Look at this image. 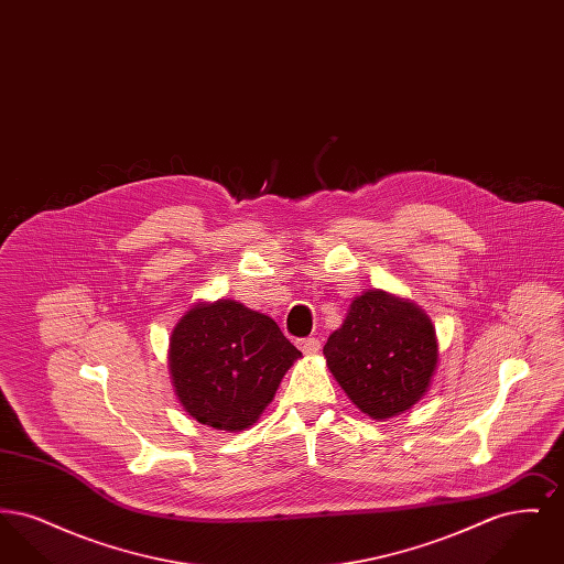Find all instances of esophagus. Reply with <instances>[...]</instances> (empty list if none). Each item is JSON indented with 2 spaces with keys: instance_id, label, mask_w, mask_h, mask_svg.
I'll use <instances>...</instances> for the list:
<instances>
[{
  "instance_id": "esophagus-1",
  "label": "esophagus",
  "mask_w": 564,
  "mask_h": 564,
  "mask_svg": "<svg viewBox=\"0 0 564 564\" xmlns=\"http://www.w3.org/2000/svg\"><path fill=\"white\" fill-rule=\"evenodd\" d=\"M297 347L306 355H315L322 349V343H319V338H302V340H297Z\"/></svg>"
}]
</instances>
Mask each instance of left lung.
I'll return each mask as SVG.
<instances>
[{"label": "left lung", "instance_id": "1", "mask_svg": "<svg viewBox=\"0 0 564 564\" xmlns=\"http://www.w3.org/2000/svg\"><path fill=\"white\" fill-rule=\"evenodd\" d=\"M323 355L350 402L382 421L427 393L437 368L435 327L414 302L370 290L350 302Z\"/></svg>", "mask_w": 564, "mask_h": 564}]
</instances>
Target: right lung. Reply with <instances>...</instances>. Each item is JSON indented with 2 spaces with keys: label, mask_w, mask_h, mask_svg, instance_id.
<instances>
[{
  "label": "right lung",
  "mask_w": 564,
  "mask_h": 564,
  "mask_svg": "<svg viewBox=\"0 0 564 564\" xmlns=\"http://www.w3.org/2000/svg\"><path fill=\"white\" fill-rule=\"evenodd\" d=\"M302 352L279 325L241 302L194 304L169 345L175 395L192 419L221 431L249 430Z\"/></svg>",
  "instance_id": "1"
}]
</instances>
